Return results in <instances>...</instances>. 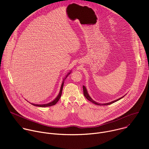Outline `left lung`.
Listing matches in <instances>:
<instances>
[{
    "mask_svg": "<svg viewBox=\"0 0 149 149\" xmlns=\"http://www.w3.org/2000/svg\"><path fill=\"white\" fill-rule=\"evenodd\" d=\"M83 91H84V96L86 97V98L88 101L92 102L94 103V104L98 105H107L111 104H113V103H114V102H116V101L120 100V99H121L122 98H123V97L125 96V95H124V96H123V97H120V98H118V99H117V100H114V101H111V102L101 104V103H99V102H97L95 101L94 100H93L91 98V97L90 96V95H89V94H88V91H87L86 87H85L84 86H83ZM125 95H126V94H125Z\"/></svg>",
    "mask_w": 149,
    "mask_h": 149,
    "instance_id": "left-lung-1",
    "label": "left lung"
}]
</instances>
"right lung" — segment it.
Instances as JSON below:
<instances>
[{
  "instance_id": "right-lung-1",
  "label": "right lung",
  "mask_w": 149,
  "mask_h": 149,
  "mask_svg": "<svg viewBox=\"0 0 149 149\" xmlns=\"http://www.w3.org/2000/svg\"><path fill=\"white\" fill-rule=\"evenodd\" d=\"M71 71H70V72H68V74L66 75V77L63 79L62 84H61V89L59 91V93L58 95V96L51 102H48L47 104H33V103H31V104H32L34 106H37V107H50V106H52L54 105H55L56 104V102L59 101V100L60 99L61 97V94H62V88H63V84H64V81L65 79L67 78V77L71 74Z\"/></svg>"
}]
</instances>
